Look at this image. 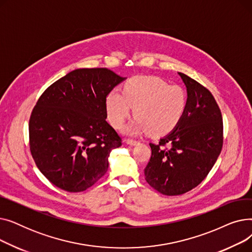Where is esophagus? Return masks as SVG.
Returning <instances> with one entry per match:
<instances>
[{
	"label": "esophagus",
	"mask_w": 252,
	"mask_h": 252,
	"mask_svg": "<svg viewBox=\"0 0 252 252\" xmlns=\"http://www.w3.org/2000/svg\"><path fill=\"white\" fill-rule=\"evenodd\" d=\"M139 142L138 141H135V140H130V139H127L126 140V144L129 145V146H135V145H137Z\"/></svg>",
	"instance_id": "34e87169"
}]
</instances>
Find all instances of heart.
<instances>
[{"mask_svg": "<svg viewBox=\"0 0 252 252\" xmlns=\"http://www.w3.org/2000/svg\"><path fill=\"white\" fill-rule=\"evenodd\" d=\"M187 94L177 85L156 76H135L125 84L123 92L113 89L106 98V110L114 127H121L131 108L136 116L126 128L127 135L148 130L163 135L181 121L187 108Z\"/></svg>", "mask_w": 252, "mask_h": 252, "instance_id": "heart-1", "label": "heart"}]
</instances>
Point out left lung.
Instances as JSON below:
<instances>
[{
    "label": "left lung",
    "mask_w": 252,
    "mask_h": 252,
    "mask_svg": "<svg viewBox=\"0 0 252 252\" xmlns=\"http://www.w3.org/2000/svg\"><path fill=\"white\" fill-rule=\"evenodd\" d=\"M178 73L187 89L186 111L159 143L149 144L151 158L144 169L150 186L168 196L198 186L215 165L222 147V117L214 96L193 78Z\"/></svg>",
    "instance_id": "left-lung-1"
}]
</instances>
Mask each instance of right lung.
Returning <instances> with one entry per match:
<instances>
[{
  "label": "right lung",
  "instance_id": "add662e5",
  "mask_svg": "<svg viewBox=\"0 0 252 252\" xmlns=\"http://www.w3.org/2000/svg\"><path fill=\"white\" fill-rule=\"evenodd\" d=\"M126 78L107 68H78L38 99L30 119L31 152L56 187L85 191L107 171L122 139L106 122V97Z\"/></svg>",
  "mask_w": 252,
  "mask_h": 252
}]
</instances>
